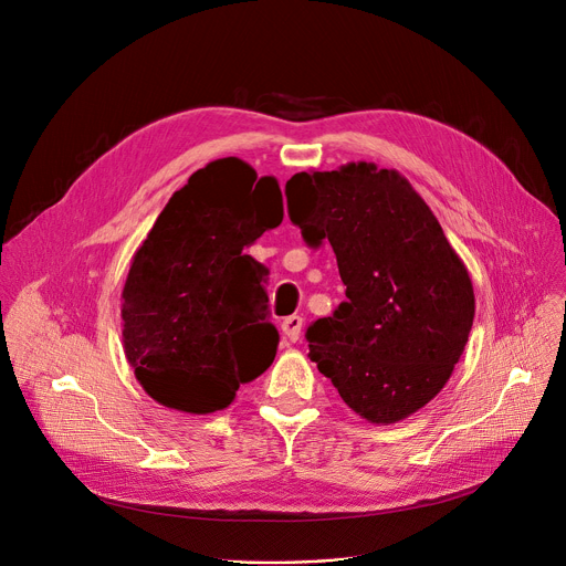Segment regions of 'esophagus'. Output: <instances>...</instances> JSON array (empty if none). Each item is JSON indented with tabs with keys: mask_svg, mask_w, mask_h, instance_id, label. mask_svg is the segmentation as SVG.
<instances>
[{
	"mask_svg": "<svg viewBox=\"0 0 566 566\" xmlns=\"http://www.w3.org/2000/svg\"><path fill=\"white\" fill-rule=\"evenodd\" d=\"M300 332H302V318H300V316H289V318H284V323H282V334H284L291 343H295V340L300 338Z\"/></svg>",
	"mask_w": 566,
	"mask_h": 566,
	"instance_id": "esophagus-1",
	"label": "esophagus"
}]
</instances>
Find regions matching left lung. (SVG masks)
Segmentation results:
<instances>
[{
    "label": "left lung",
    "instance_id": "8db88e82",
    "mask_svg": "<svg viewBox=\"0 0 566 566\" xmlns=\"http://www.w3.org/2000/svg\"><path fill=\"white\" fill-rule=\"evenodd\" d=\"M304 241H329L347 300L306 329L310 356L373 424L418 413L449 381L474 323V286L424 198L395 169L347 163L286 182Z\"/></svg>",
    "mask_w": 566,
    "mask_h": 566
}]
</instances>
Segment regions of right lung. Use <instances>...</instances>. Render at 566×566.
I'll list each match as a JSON object with an SVG mask.
<instances>
[{"instance_id":"add662e5","label":"right lung","mask_w":566,"mask_h":566,"mask_svg":"<svg viewBox=\"0 0 566 566\" xmlns=\"http://www.w3.org/2000/svg\"><path fill=\"white\" fill-rule=\"evenodd\" d=\"M282 219L280 182L239 158L205 165L171 196L122 291L124 352L148 397L208 416L273 364L269 269L245 245Z\"/></svg>"}]
</instances>
